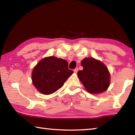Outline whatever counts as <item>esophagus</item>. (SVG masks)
<instances>
[{
	"mask_svg": "<svg viewBox=\"0 0 135 135\" xmlns=\"http://www.w3.org/2000/svg\"><path fill=\"white\" fill-rule=\"evenodd\" d=\"M78 70H79V68H75V69L74 70V72L75 73H77V71H78Z\"/></svg>",
	"mask_w": 135,
	"mask_h": 135,
	"instance_id": "1",
	"label": "esophagus"
}]
</instances>
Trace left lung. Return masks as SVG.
<instances>
[{"instance_id": "obj_1", "label": "left lung", "mask_w": 135, "mask_h": 135, "mask_svg": "<svg viewBox=\"0 0 135 135\" xmlns=\"http://www.w3.org/2000/svg\"><path fill=\"white\" fill-rule=\"evenodd\" d=\"M81 65L83 69L79 71L77 75L88 92L101 93L108 88L110 73L104 63L93 58H85Z\"/></svg>"}]
</instances>
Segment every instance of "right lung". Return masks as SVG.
<instances>
[{
    "instance_id": "obj_1",
    "label": "right lung",
    "mask_w": 135,
    "mask_h": 135,
    "mask_svg": "<svg viewBox=\"0 0 135 135\" xmlns=\"http://www.w3.org/2000/svg\"><path fill=\"white\" fill-rule=\"evenodd\" d=\"M68 68V64L65 59L53 56L45 57L33 68L31 73L33 85L43 95L55 92L74 73Z\"/></svg>"
}]
</instances>
